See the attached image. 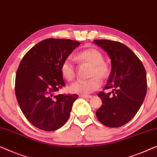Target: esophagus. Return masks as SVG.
I'll return each instance as SVG.
<instances>
[{
    "instance_id": "34e87169",
    "label": "esophagus",
    "mask_w": 157,
    "mask_h": 157,
    "mask_svg": "<svg viewBox=\"0 0 157 157\" xmlns=\"http://www.w3.org/2000/svg\"><path fill=\"white\" fill-rule=\"evenodd\" d=\"M81 97L84 98H91L92 96H91V95H81Z\"/></svg>"
}]
</instances>
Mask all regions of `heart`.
I'll use <instances>...</instances> for the list:
<instances>
[{"instance_id": "b5f03b06", "label": "heart", "mask_w": 157, "mask_h": 157, "mask_svg": "<svg viewBox=\"0 0 157 157\" xmlns=\"http://www.w3.org/2000/svg\"><path fill=\"white\" fill-rule=\"evenodd\" d=\"M77 59L81 62L90 65L88 76L91 78L84 81H77L69 86L72 94H88L97 90L101 85L100 78H105L110 74V67L103 62V56L97 49L90 48L85 49L77 55ZM61 73L66 80H73L75 76L74 65L71 56H68L61 65Z\"/></svg>"}]
</instances>
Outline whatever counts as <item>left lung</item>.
<instances>
[{"label": "left lung", "instance_id": "1", "mask_svg": "<svg viewBox=\"0 0 157 157\" xmlns=\"http://www.w3.org/2000/svg\"><path fill=\"white\" fill-rule=\"evenodd\" d=\"M94 43L105 51L111 60V72L104 89L98 96L102 105L95 112L104 125L119 128L131 120L140 110L147 93V74L135 54L119 42L95 40Z\"/></svg>", "mask_w": 157, "mask_h": 157}]
</instances>
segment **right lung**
<instances>
[{"mask_svg":"<svg viewBox=\"0 0 157 157\" xmlns=\"http://www.w3.org/2000/svg\"><path fill=\"white\" fill-rule=\"evenodd\" d=\"M80 42L67 39L41 41L27 52L15 76V95L22 113L36 128L53 131L69 119L76 94L54 93L65 86L61 65Z\"/></svg>","mask_w":157,"mask_h":157,"instance_id":"add662e5","label":"right lung"}]
</instances>
